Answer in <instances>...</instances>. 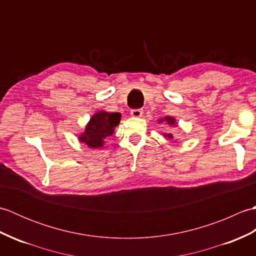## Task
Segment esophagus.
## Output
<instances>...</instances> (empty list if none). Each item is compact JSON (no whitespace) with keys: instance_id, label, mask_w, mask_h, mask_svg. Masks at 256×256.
Listing matches in <instances>:
<instances>
[{"instance_id":"1","label":"esophagus","mask_w":256,"mask_h":256,"mask_svg":"<svg viewBox=\"0 0 256 256\" xmlns=\"http://www.w3.org/2000/svg\"><path fill=\"white\" fill-rule=\"evenodd\" d=\"M131 116L134 118H140L143 116V110L142 108H133L131 110Z\"/></svg>"}]
</instances>
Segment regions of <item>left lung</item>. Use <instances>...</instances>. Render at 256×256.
Wrapping results in <instances>:
<instances>
[{"instance_id":"1","label":"left lung","mask_w":256,"mask_h":256,"mask_svg":"<svg viewBox=\"0 0 256 256\" xmlns=\"http://www.w3.org/2000/svg\"><path fill=\"white\" fill-rule=\"evenodd\" d=\"M157 121H158L160 124L162 123V124H165V125H168V126H170V128H176L177 126L176 118H174V116H166L164 118H160L158 120H157ZM162 135L165 138H167V140H172L174 138V135L172 133H162ZM175 142H176V140H175Z\"/></svg>"}]
</instances>
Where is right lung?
<instances>
[{"label":"right lung","mask_w":256,"mask_h":256,"mask_svg":"<svg viewBox=\"0 0 256 256\" xmlns=\"http://www.w3.org/2000/svg\"><path fill=\"white\" fill-rule=\"evenodd\" d=\"M121 113L106 112L100 110L96 112L86 123L84 131L78 135L79 142L90 148H103L106 138L111 136L116 131V126L121 121Z\"/></svg>","instance_id":"right-lung-1"}]
</instances>
